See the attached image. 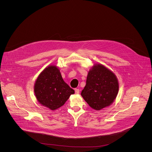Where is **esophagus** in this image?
<instances>
[{"label": "esophagus", "mask_w": 152, "mask_h": 152, "mask_svg": "<svg viewBox=\"0 0 152 152\" xmlns=\"http://www.w3.org/2000/svg\"><path fill=\"white\" fill-rule=\"evenodd\" d=\"M75 94H79V88H75Z\"/></svg>", "instance_id": "esophagus-1"}]
</instances>
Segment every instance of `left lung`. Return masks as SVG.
Masks as SVG:
<instances>
[{
    "instance_id": "8db88e82",
    "label": "left lung",
    "mask_w": 152,
    "mask_h": 152,
    "mask_svg": "<svg viewBox=\"0 0 152 152\" xmlns=\"http://www.w3.org/2000/svg\"><path fill=\"white\" fill-rule=\"evenodd\" d=\"M118 92V83L114 73L98 64L89 71L81 95L91 107L99 110L112 104Z\"/></svg>"
}]
</instances>
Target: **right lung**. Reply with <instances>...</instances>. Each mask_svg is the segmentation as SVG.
Masks as SVG:
<instances>
[{
    "label": "right lung",
    "mask_w": 152,
    "mask_h": 152,
    "mask_svg": "<svg viewBox=\"0 0 152 152\" xmlns=\"http://www.w3.org/2000/svg\"><path fill=\"white\" fill-rule=\"evenodd\" d=\"M34 92L40 104L56 110L65 104L75 90L64 82L58 68L50 65L38 77Z\"/></svg>",
    "instance_id": "right-lung-1"
}]
</instances>
